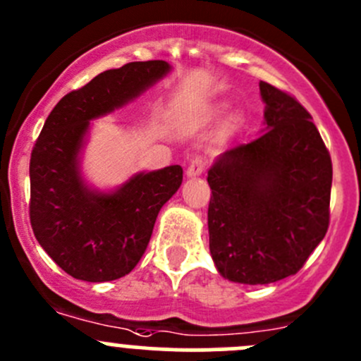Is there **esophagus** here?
I'll return each instance as SVG.
<instances>
[{
    "label": "esophagus",
    "mask_w": 361,
    "mask_h": 361,
    "mask_svg": "<svg viewBox=\"0 0 361 361\" xmlns=\"http://www.w3.org/2000/svg\"><path fill=\"white\" fill-rule=\"evenodd\" d=\"M206 164H207V160L201 157V155L195 159H192V162L188 164L187 176H201V174L204 173V169H206Z\"/></svg>",
    "instance_id": "esophagus-1"
}]
</instances>
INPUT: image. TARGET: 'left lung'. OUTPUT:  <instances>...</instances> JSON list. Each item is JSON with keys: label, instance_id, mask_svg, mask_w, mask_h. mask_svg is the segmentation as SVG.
<instances>
[{"label": "left lung", "instance_id": "1", "mask_svg": "<svg viewBox=\"0 0 361 361\" xmlns=\"http://www.w3.org/2000/svg\"><path fill=\"white\" fill-rule=\"evenodd\" d=\"M265 130L207 173L209 251L224 278L267 285L297 274L330 224L332 159L292 94L260 82Z\"/></svg>", "mask_w": 361, "mask_h": 361}]
</instances>
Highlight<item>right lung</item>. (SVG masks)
<instances>
[{
	"instance_id": "add662e5",
	"label": "right lung",
	"mask_w": 361,
	"mask_h": 361,
	"mask_svg": "<svg viewBox=\"0 0 361 361\" xmlns=\"http://www.w3.org/2000/svg\"><path fill=\"white\" fill-rule=\"evenodd\" d=\"M167 71L166 61H145L99 73L56 104L32 147V232L73 278L103 283L129 274L147 250L160 207L183 181V169L169 166L137 174L113 194H97L76 167L89 120L122 106Z\"/></svg>"
}]
</instances>
